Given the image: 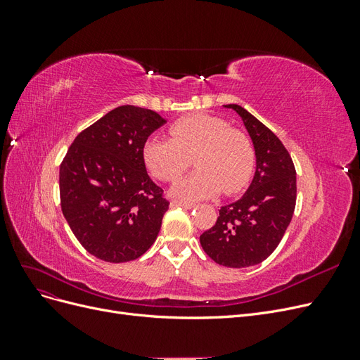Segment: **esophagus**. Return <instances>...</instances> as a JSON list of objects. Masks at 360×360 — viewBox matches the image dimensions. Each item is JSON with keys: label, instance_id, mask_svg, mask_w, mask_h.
I'll return each mask as SVG.
<instances>
[{"label": "esophagus", "instance_id": "obj_1", "mask_svg": "<svg viewBox=\"0 0 360 360\" xmlns=\"http://www.w3.org/2000/svg\"><path fill=\"white\" fill-rule=\"evenodd\" d=\"M172 205H179V207H183V209H193V207H195L193 202L181 201V200H172Z\"/></svg>", "mask_w": 360, "mask_h": 360}]
</instances>
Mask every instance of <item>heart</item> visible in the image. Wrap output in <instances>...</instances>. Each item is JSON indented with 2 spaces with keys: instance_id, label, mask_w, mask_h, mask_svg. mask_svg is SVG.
<instances>
[{
  "instance_id": "1",
  "label": "heart",
  "mask_w": 360,
  "mask_h": 360,
  "mask_svg": "<svg viewBox=\"0 0 360 360\" xmlns=\"http://www.w3.org/2000/svg\"><path fill=\"white\" fill-rule=\"evenodd\" d=\"M167 138L151 135L146 139L143 158L146 167L162 181H177L193 162L198 169L176 188L188 200L209 198L217 192L242 191L255 165L252 141L224 118L205 112L191 114L169 126Z\"/></svg>"
}]
</instances>
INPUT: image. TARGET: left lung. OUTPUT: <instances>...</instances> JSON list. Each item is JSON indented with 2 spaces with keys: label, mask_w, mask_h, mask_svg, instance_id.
Segmentation results:
<instances>
[{
  "label": "left lung",
  "mask_w": 360,
  "mask_h": 360,
  "mask_svg": "<svg viewBox=\"0 0 360 360\" xmlns=\"http://www.w3.org/2000/svg\"><path fill=\"white\" fill-rule=\"evenodd\" d=\"M257 158L255 176L243 197L221 207L216 224L200 236L204 252L225 267L264 261L279 245L296 207V168L281 139L238 105Z\"/></svg>",
  "instance_id": "obj_1"
}]
</instances>
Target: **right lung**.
Returning a JSON list of instances; mask_svg holds the SVG:
<instances>
[{
	"mask_svg": "<svg viewBox=\"0 0 360 360\" xmlns=\"http://www.w3.org/2000/svg\"><path fill=\"white\" fill-rule=\"evenodd\" d=\"M165 118L123 105L84 129L60 165V201L86 252L108 263L139 258L155 243L169 207L148 177L146 139Z\"/></svg>",
	"mask_w": 360,
	"mask_h": 360,
	"instance_id": "right-lung-1",
	"label": "right lung"
}]
</instances>
